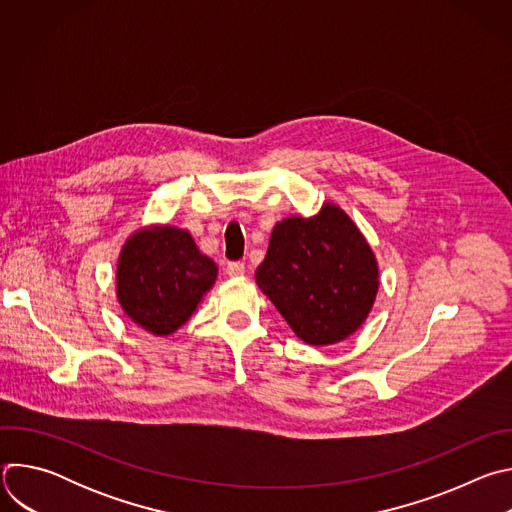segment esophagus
Masks as SVG:
<instances>
[{
  "label": "esophagus",
  "instance_id": "obj_1",
  "mask_svg": "<svg viewBox=\"0 0 512 512\" xmlns=\"http://www.w3.org/2000/svg\"><path fill=\"white\" fill-rule=\"evenodd\" d=\"M227 273H229L231 277H243V275H245V263H241V261L229 263V265H227Z\"/></svg>",
  "mask_w": 512,
  "mask_h": 512
}]
</instances>
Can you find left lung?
Segmentation results:
<instances>
[{"mask_svg":"<svg viewBox=\"0 0 512 512\" xmlns=\"http://www.w3.org/2000/svg\"><path fill=\"white\" fill-rule=\"evenodd\" d=\"M255 281L289 328L310 346L346 340L369 318L379 261L367 237L334 202L273 227Z\"/></svg>","mask_w":512,"mask_h":512,"instance_id":"8db88e82","label":"left lung"}]
</instances>
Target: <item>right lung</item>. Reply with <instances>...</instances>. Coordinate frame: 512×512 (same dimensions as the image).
Listing matches in <instances>:
<instances>
[{
	"mask_svg": "<svg viewBox=\"0 0 512 512\" xmlns=\"http://www.w3.org/2000/svg\"><path fill=\"white\" fill-rule=\"evenodd\" d=\"M218 275L186 229L145 225L119 253L115 283L123 314L141 330L170 336L196 312Z\"/></svg>",
	"mask_w": 512,
	"mask_h": 512,
	"instance_id": "1",
	"label": "right lung"
}]
</instances>
